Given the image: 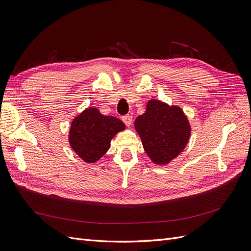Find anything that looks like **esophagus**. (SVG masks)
I'll list each match as a JSON object with an SVG mask.
<instances>
[{
    "label": "esophagus",
    "instance_id": "1",
    "mask_svg": "<svg viewBox=\"0 0 251 251\" xmlns=\"http://www.w3.org/2000/svg\"><path fill=\"white\" fill-rule=\"evenodd\" d=\"M121 119H123V121H124V123H125V125H126V126H130L132 125L133 117H132L131 115H128V114H127V115H125V116H123V118H121Z\"/></svg>",
    "mask_w": 251,
    "mask_h": 251
}]
</instances>
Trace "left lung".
Here are the masks:
<instances>
[{
    "label": "left lung",
    "instance_id": "left-lung-1",
    "mask_svg": "<svg viewBox=\"0 0 251 251\" xmlns=\"http://www.w3.org/2000/svg\"><path fill=\"white\" fill-rule=\"evenodd\" d=\"M144 151L156 164L169 163L183 150L191 127L183 112L159 100H150L147 111L135 120Z\"/></svg>",
    "mask_w": 251,
    "mask_h": 251
}]
</instances>
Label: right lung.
Instances as JSON below:
<instances>
[{"label":"right lung","mask_w":251,"mask_h":251,"mask_svg":"<svg viewBox=\"0 0 251 251\" xmlns=\"http://www.w3.org/2000/svg\"><path fill=\"white\" fill-rule=\"evenodd\" d=\"M125 127L120 119L101 115L97 109L89 108L72 121L69 141L82 160L93 163L109 150L114 135Z\"/></svg>","instance_id":"obj_1"}]
</instances>
